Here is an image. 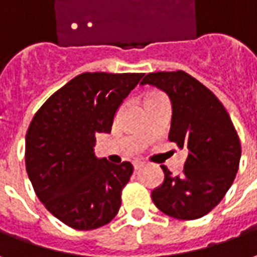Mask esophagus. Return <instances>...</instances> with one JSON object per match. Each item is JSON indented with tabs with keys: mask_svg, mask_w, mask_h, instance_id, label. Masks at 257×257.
<instances>
[{
	"mask_svg": "<svg viewBox=\"0 0 257 257\" xmlns=\"http://www.w3.org/2000/svg\"><path fill=\"white\" fill-rule=\"evenodd\" d=\"M134 167H135V169H136V171H139V169H142V168L145 167V164H143L142 161H135Z\"/></svg>",
	"mask_w": 257,
	"mask_h": 257,
	"instance_id": "34e87169",
	"label": "esophagus"
}]
</instances>
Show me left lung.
Wrapping results in <instances>:
<instances>
[{
  "label": "left lung",
  "instance_id": "8db88e82",
  "mask_svg": "<svg viewBox=\"0 0 257 257\" xmlns=\"http://www.w3.org/2000/svg\"><path fill=\"white\" fill-rule=\"evenodd\" d=\"M140 85L167 93L172 104L168 139L187 150L180 176L162 167L164 182L151 191L153 202L171 217L199 219L220 202L235 179L241 145L231 118L206 86L184 71L150 73Z\"/></svg>",
  "mask_w": 257,
  "mask_h": 257
}]
</instances>
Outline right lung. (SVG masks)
<instances>
[{
  "label": "right lung",
  "instance_id": "1",
  "mask_svg": "<svg viewBox=\"0 0 257 257\" xmlns=\"http://www.w3.org/2000/svg\"><path fill=\"white\" fill-rule=\"evenodd\" d=\"M142 73H82L36 112L26 135V169L37 197L75 230H95L115 217L134 167L93 151L96 135L110 134L123 99Z\"/></svg>",
  "mask_w": 257,
  "mask_h": 257
}]
</instances>
